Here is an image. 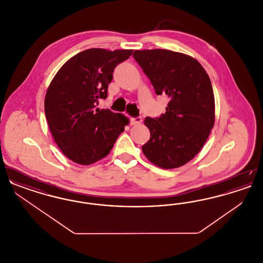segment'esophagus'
<instances>
[{
  "label": "esophagus",
  "mask_w": 263,
  "mask_h": 263,
  "mask_svg": "<svg viewBox=\"0 0 263 263\" xmlns=\"http://www.w3.org/2000/svg\"><path fill=\"white\" fill-rule=\"evenodd\" d=\"M141 122H142V117H140V116L130 118V124L131 125H137V124H140Z\"/></svg>",
  "instance_id": "obj_1"
}]
</instances>
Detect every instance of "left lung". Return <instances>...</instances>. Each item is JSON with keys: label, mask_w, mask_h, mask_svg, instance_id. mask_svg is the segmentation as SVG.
<instances>
[{"label": "left lung", "mask_w": 263, "mask_h": 263, "mask_svg": "<svg viewBox=\"0 0 263 263\" xmlns=\"http://www.w3.org/2000/svg\"><path fill=\"white\" fill-rule=\"evenodd\" d=\"M133 57L150 79L156 93L170 99L165 113L145 118L151 137L142 151L162 168L179 167L199 153L214 126L210 78L200 63L182 53L135 50Z\"/></svg>", "instance_id": "1"}]
</instances>
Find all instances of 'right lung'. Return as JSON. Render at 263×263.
Masks as SVG:
<instances>
[{
    "label": "right lung",
    "instance_id": "add662e5",
    "mask_svg": "<svg viewBox=\"0 0 263 263\" xmlns=\"http://www.w3.org/2000/svg\"><path fill=\"white\" fill-rule=\"evenodd\" d=\"M132 51H82L53 78L44 100L45 116L54 141L71 161L87 165L106 157L129 123L123 114L97 105L107 98L115 67Z\"/></svg>",
    "mask_w": 263,
    "mask_h": 263
}]
</instances>
